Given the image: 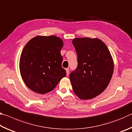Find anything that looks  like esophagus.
<instances>
[{"label":"esophagus","instance_id":"obj_1","mask_svg":"<svg viewBox=\"0 0 132 132\" xmlns=\"http://www.w3.org/2000/svg\"><path fill=\"white\" fill-rule=\"evenodd\" d=\"M66 71L67 76H68L69 75V69H68V68L66 69Z\"/></svg>","mask_w":132,"mask_h":132}]
</instances>
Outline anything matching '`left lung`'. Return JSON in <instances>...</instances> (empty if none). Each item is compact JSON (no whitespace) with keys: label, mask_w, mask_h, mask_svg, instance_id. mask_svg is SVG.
<instances>
[{"label":"left lung","mask_w":132,"mask_h":132,"mask_svg":"<svg viewBox=\"0 0 132 132\" xmlns=\"http://www.w3.org/2000/svg\"><path fill=\"white\" fill-rule=\"evenodd\" d=\"M72 43L77 54V68L70 75L73 90L80 99L90 100L105 90L114 64L104 42L95 38H76Z\"/></svg>","instance_id":"1"}]
</instances>
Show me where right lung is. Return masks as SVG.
<instances>
[{
  "label": "right lung",
  "instance_id": "add662e5",
  "mask_svg": "<svg viewBox=\"0 0 132 132\" xmlns=\"http://www.w3.org/2000/svg\"><path fill=\"white\" fill-rule=\"evenodd\" d=\"M63 46L62 39L54 35H38L27 43L19 68L22 79L30 90L41 94L49 93L66 76L62 67Z\"/></svg>",
  "mask_w": 132,
  "mask_h": 132
}]
</instances>
